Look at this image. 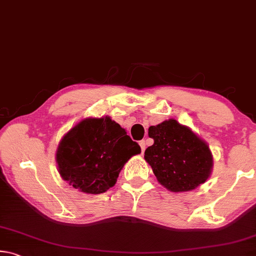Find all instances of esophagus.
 Here are the masks:
<instances>
[{
    "instance_id": "esophagus-1",
    "label": "esophagus",
    "mask_w": 256,
    "mask_h": 256,
    "mask_svg": "<svg viewBox=\"0 0 256 256\" xmlns=\"http://www.w3.org/2000/svg\"><path fill=\"white\" fill-rule=\"evenodd\" d=\"M140 146H141L142 154H144V150H146V141H144V140H142V141H140Z\"/></svg>"
}]
</instances>
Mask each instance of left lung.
Listing matches in <instances>:
<instances>
[{"mask_svg": "<svg viewBox=\"0 0 256 256\" xmlns=\"http://www.w3.org/2000/svg\"><path fill=\"white\" fill-rule=\"evenodd\" d=\"M154 142L146 148L144 159L158 182L172 192H185L208 180L212 168L209 146L188 128L175 120L149 128Z\"/></svg>", "mask_w": 256, "mask_h": 256, "instance_id": "8db88e82", "label": "left lung"}]
</instances>
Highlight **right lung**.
Instances as JSON below:
<instances>
[{"label":"right lung","mask_w":256,"mask_h":256,"mask_svg":"<svg viewBox=\"0 0 256 256\" xmlns=\"http://www.w3.org/2000/svg\"><path fill=\"white\" fill-rule=\"evenodd\" d=\"M141 148L110 118H86L66 134L56 152L60 174L74 188L100 194L114 186L124 164Z\"/></svg>","instance_id":"right-lung-1"}]
</instances>
